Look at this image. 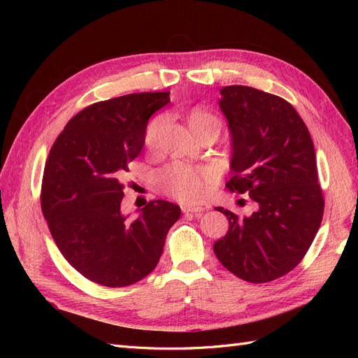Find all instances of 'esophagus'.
<instances>
[{
  "instance_id": "obj_1",
  "label": "esophagus",
  "mask_w": 358,
  "mask_h": 358,
  "mask_svg": "<svg viewBox=\"0 0 358 358\" xmlns=\"http://www.w3.org/2000/svg\"><path fill=\"white\" fill-rule=\"evenodd\" d=\"M204 209L200 208V206H182V212L183 213H194V215H199L201 213Z\"/></svg>"
}]
</instances>
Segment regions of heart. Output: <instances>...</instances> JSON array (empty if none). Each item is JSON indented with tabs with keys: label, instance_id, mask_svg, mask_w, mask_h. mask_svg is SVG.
I'll use <instances>...</instances> for the list:
<instances>
[{
	"label": "heart",
	"instance_id": "b5f03b06",
	"mask_svg": "<svg viewBox=\"0 0 358 358\" xmlns=\"http://www.w3.org/2000/svg\"><path fill=\"white\" fill-rule=\"evenodd\" d=\"M164 117L157 116L149 122L145 133V146L149 150H155L159 145V136L164 127ZM187 122L191 131L197 137L206 131H220L221 121L213 113L196 107L188 112ZM158 188L169 194L170 197L182 203H199L201 201L212 187L215 180L213 171L206 167H194L183 162H173L157 173Z\"/></svg>",
	"mask_w": 358,
	"mask_h": 358
}]
</instances>
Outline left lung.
<instances>
[{"label": "left lung", "mask_w": 358, "mask_h": 358, "mask_svg": "<svg viewBox=\"0 0 358 358\" xmlns=\"http://www.w3.org/2000/svg\"><path fill=\"white\" fill-rule=\"evenodd\" d=\"M221 112L231 136L227 188L249 194L255 212L229 218V231L213 243L215 255L233 275L263 284L291 272L318 233L324 199L315 148L294 107L251 86L221 90Z\"/></svg>", "instance_id": "obj_1"}]
</instances>
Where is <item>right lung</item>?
Wrapping results in <instances>:
<instances>
[{"mask_svg":"<svg viewBox=\"0 0 358 358\" xmlns=\"http://www.w3.org/2000/svg\"><path fill=\"white\" fill-rule=\"evenodd\" d=\"M170 92H140L94 103L53 143L41 182V210L64 258L104 287L138 282L157 267L180 208L149 201L136 220L121 212L128 162L145 145L149 117Z\"/></svg>","mask_w":358,"mask_h":358,"instance_id":"right-lung-1","label":"right lung"}]
</instances>
